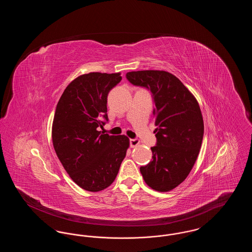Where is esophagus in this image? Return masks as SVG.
Wrapping results in <instances>:
<instances>
[{
	"label": "esophagus",
	"mask_w": 252,
	"mask_h": 252,
	"mask_svg": "<svg viewBox=\"0 0 252 252\" xmlns=\"http://www.w3.org/2000/svg\"><path fill=\"white\" fill-rule=\"evenodd\" d=\"M129 144H130V147L134 148L136 146H138L140 144V141L138 139H130L129 140Z\"/></svg>",
	"instance_id": "obj_1"
}]
</instances>
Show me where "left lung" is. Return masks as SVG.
Returning a JSON list of instances; mask_svg holds the SVG:
<instances>
[{"label": "left lung", "instance_id": "obj_1", "mask_svg": "<svg viewBox=\"0 0 252 252\" xmlns=\"http://www.w3.org/2000/svg\"><path fill=\"white\" fill-rule=\"evenodd\" d=\"M126 76L132 85L149 90L155 103L157 144L151 147L153 159L140 171L153 190L171 191L187 178L201 147L204 123L199 105L170 72L137 71Z\"/></svg>", "mask_w": 252, "mask_h": 252}]
</instances>
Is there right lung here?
Returning <instances> with one entry per match:
<instances>
[{
    "instance_id": "obj_1",
    "label": "right lung",
    "mask_w": 252,
    "mask_h": 252,
    "mask_svg": "<svg viewBox=\"0 0 252 252\" xmlns=\"http://www.w3.org/2000/svg\"><path fill=\"white\" fill-rule=\"evenodd\" d=\"M121 80L120 72L82 74L67 86L57 105L52 126L55 151L71 179L86 191L108 188L129 147L126 136L98 131L108 120V93Z\"/></svg>"
}]
</instances>
